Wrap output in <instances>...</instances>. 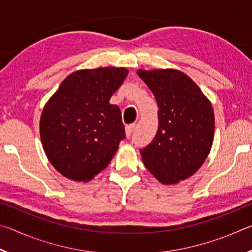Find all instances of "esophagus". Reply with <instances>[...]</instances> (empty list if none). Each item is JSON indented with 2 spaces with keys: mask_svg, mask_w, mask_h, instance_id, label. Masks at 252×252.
Returning <instances> with one entry per match:
<instances>
[{
  "mask_svg": "<svg viewBox=\"0 0 252 252\" xmlns=\"http://www.w3.org/2000/svg\"><path fill=\"white\" fill-rule=\"evenodd\" d=\"M134 127H135V125H129V126H126V135L127 136V138H129V136L132 134V132H133Z\"/></svg>",
  "mask_w": 252,
  "mask_h": 252,
  "instance_id": "esophagus-1",
  "label": "esophagus"
}]
</instances>
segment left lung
Segmentation results:
<instances>
[{
    "label": "left lung",
    "mask_w": 252,
    "mask_h": 252,
    "mask_svg": "<svg viewBox=\"0 0 252 252\" xmlns=\"http://www.w3.org/2000/svg\"><path fill=\"white\" fill-rule=\"evenodd\" d=\"M159 106V127L142 162L162 185H176L198 171L215 138L211 102L190 76L176 69L136 71Z\"/></svg>",
    "instance_id": "obj_1"
}]
</instances>
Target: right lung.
Wrapping results in <instances>:
<instances>
[{
    "instance_id": "1",
    "label": "right lung",
    "mask_w": 252,
    "mask_h": 252,
    "mask_svg": "<svg viewBox=\"0 0 252 252\" xmlns=\"http://www.w3.org/2000/svg\"><path fill=\"white\" fill-rule=\"evenodd\" d=\"M127 73L113 66L75 71L45 103L41 142L62 176L88 182L112 160L126 132L120 109L109 101Z\"/></svg>"
}]
</instances>
